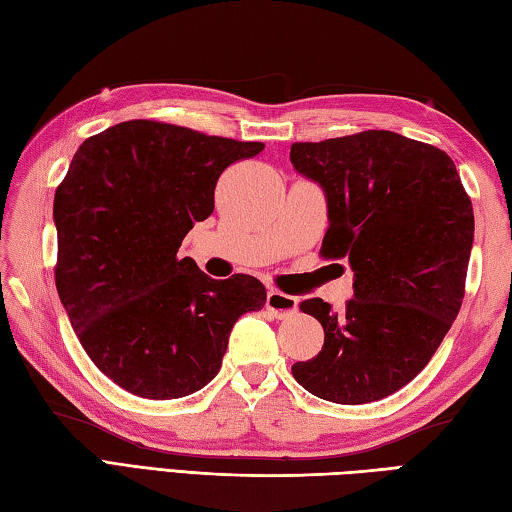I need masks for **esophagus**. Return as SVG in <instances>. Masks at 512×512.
Returning <instances> with one entry per match:
<instances>
[{
  "label": "esophagus",
  "mask_w": 512,
  "mask_h": 512,
  "mask_svg": "<svg viewBox=\"0 0 512 512\" xmlns=\"http://www.w3.org/2000/svg\"><path fill=\"white\" fill-rule=\"evenodd\" d=\"M265 305H267V310L272 312L276 318H287L298 310V298L278 292V289H269Z\"/></svg>",
  "instance_id": "34e87169"
}]
</instances>
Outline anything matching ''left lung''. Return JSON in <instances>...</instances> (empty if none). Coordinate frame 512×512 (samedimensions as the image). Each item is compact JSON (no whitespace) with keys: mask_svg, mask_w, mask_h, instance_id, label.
I'll return each mask as SVG.
<instances>
[{"mask_svg":"<svg viewBox=\"0 0 512 512\" xmlns=\"http://www.w3.org/2000/svg\"><path fill=\"white\" fill-rule=\"evenodd\" d=\"M289 160L325 194L321 254L345 258L354 272L341 312L323 298L301 303L325 341L292 374L318 399L379 401L426 368L459 314L472 202L446 151L392 131L296 142Z\"/></svg>","mask_w":512,"mask_h":512,"instance_id":"obj_1","label":"left lung"}]
</instances>
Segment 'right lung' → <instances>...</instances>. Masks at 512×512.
Masks as SVG:
<instances>
[{"label": "right lung", "mask_w": 512, "mask_h": 512, "mask_svg": "<svg viewBox=\"0 0 512 512\" xmlns=\"http://www.w3.org/2000/svg\"><path fill=\"white\" fill-rule=\"evenodd\" d=\"M151 120L84 140L55 191V285L86 354L144 399H180L214 379L231 327L267 301L263 283L214 281L182 238L214 211L231 162L263 151Z\"/></svg>", "instance_id": "add662e5"}]
</instances>
